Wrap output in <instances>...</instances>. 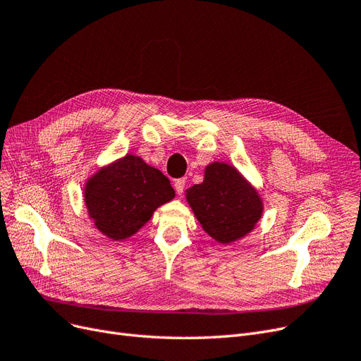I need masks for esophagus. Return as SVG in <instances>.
<instances>
[{
	"instance_id": "34e87169",
	"label": "esophagus",
	"mask_w": 361,
	"mask_h": 361,
	"mask_svg": "<svg viewBox=\"0 0 361 361\" xmlns=\"http://www.w3.org/2000/svg\"><path fill=\"white\" fill-rule=\"evenodd\" d=\"M184 187H185V180H184V178L176 180V183H174V189H176L177 195H183V192H184Z\"/></svg>"
}]
</instances>
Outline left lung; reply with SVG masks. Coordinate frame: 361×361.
I'll return each instance as SVG.
<instances>
[{"instance_id":"left-lung-1","label":"left lung","mask_w":361,"mask_h":361,"mask_svg":"<svg viewBox=\"0 0 361 361\" xmlns=\"http://www.w3.org/2000/svg\"><path fill=\"white\" fill-rule=\"evenodd\" d=\"M185 197L202 228L223 245L252 231L264 211L255 187L224 162L209 164L205 178L185 190Z\"/></svg>"}]
</instances>
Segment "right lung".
<instances>
[{
	"instance_id": "obj_1",
	"label": "right lung",
	"mask_w": 361,
	"mask_h": 361,
	"mask_svg": "<svg viewBox=\"0 0 361 361\" xmlns=\"http://www.w3.org/2000/svg\"><path fill=\"white\" fill-rule=\"evenodd\" d=\"M176 192L159 169L142 158L125 154L103 166L85 183L84 200L97 230L112 240L131 238L152 218L156 208Z\"/></svg>"
}]
</instances>
